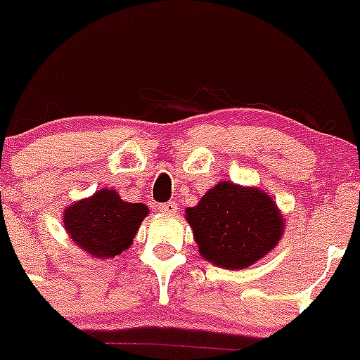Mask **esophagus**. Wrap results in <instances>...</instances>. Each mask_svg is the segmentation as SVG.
<instances>
[{
	"mask_svg": "<svg viewBox=\"0 0 360 360\" xmlns=\"http://www.w3.org/2000/svg\"><path fill=\"white\" fill-rule=\"evenodd\" d=\"M158 210H160L162 214H167V216H173V214H176L178 207L174 202H167V203H162V205L158 207Z\"/></svg>",
	"mask_w": 360,
	"mask_h": 360,
	"instance_id": "esophagus-1",
	"label": "esophagus"
}]
</instances>
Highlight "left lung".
I'll return each mask as SVG.
<instances>
[{"label": "left lung", "instance_id": "1", "mask_svg": "<svg viewBox=\"0 0 360 360\" xmlns=\"http://www.w3.org/2000/svg\"><path fill=\"white\" fill-rule=\"evenodd\" d=\"M198 252L214 266L245 269L268 255L282 239L285 221L259 187L219 182L196 207L186 210Z\"/></svg>", "mask_w": 360, "mask_h": 360}]
</instances>
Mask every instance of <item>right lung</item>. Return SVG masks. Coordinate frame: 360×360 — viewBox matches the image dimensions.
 Returning a JSON list of instances; mask_svg holds the SVG:
<instances>
[{
  "mask_svg": "<svg viewBox=\"0 0 360 360\" xmlns=\"http://www.w3.org/2000/svg\"><path fill=\"white\" fill-rule=\"evenodd\" d=\"M144 203L123 202L114 189H100L64 210V226L85 253L110 259L130 248L148 216Z\"/></svg>",
  "mask_w": 360,
  "mask_h": 360,
  "instance_id": "1",
  "label": "right lung"
}]
</instances>
